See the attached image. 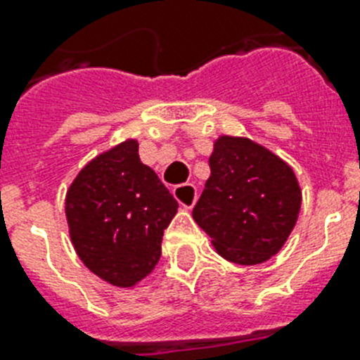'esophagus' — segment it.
I'll return each mask as SVG.
<instances>
[{
    "mask_svg": "<svg viewBox=\"0 0 360 360\" xmlns=\"http://www.w3.org/2000/svg\"><path fill=\"white\" fill-rule=\"evenodd\" d=\"M174 196H175V200L179 202L181 207L192 209V205H194L198 200V191L194 185H191V183H185V185L175 186Z\"/></svg>",
    "mask_w": 360,
    "mask_h": 360,
    "instance_id": "obj_1",
    "label": "esophagus"
}]
</instances>
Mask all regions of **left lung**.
Listing matches in <instances>:
<instances>
[{
  "instance_id": "8db88e82",
  "label": "left lung",
  "mask_w": 360,
  "mask_h": 360,
  "mask_svg": "<svg viewBox=\"0 0 360 360\" xmlns=\"http://www.w3.org/2000/svg\"><path fill=\"white\" fill-rule=\"evenodd\" d=\"M192 219L220 256L257 265L278 254L295 228L302 192L293 169L267 147L239 136H220Z\"/></svg>"
}]
</instances>
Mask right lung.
<instances>
[{
	"label": "right lung",
	"mask_w": 360,
	"mask_h": 360,
	"mask_svg": "<svg viewBox=\"0 0 360 360\" xmlns=\"http://www.w3.org/2000/svg\"><path fill=\"white\" fill-rule=\"evenodd\" d=\"M177 202L140 160L138 141L124 140L87 162L65 198L69 236L91 273L134 288L160 259L162 236Z\"/></svg>",
	"instance_id": "right-lung-1"
}]
</instances>
